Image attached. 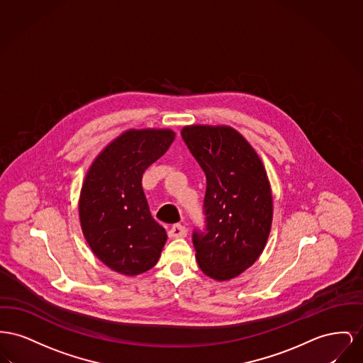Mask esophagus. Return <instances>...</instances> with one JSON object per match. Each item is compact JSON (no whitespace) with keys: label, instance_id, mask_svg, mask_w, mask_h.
I'll return each instance as SVG.
<instances>
[{"label":"esophagus","instance_id":"34e87169","mask_svg":"<svg viewBox=\"0 0 363 363\" xmlns=\"http://www.w3.org/2000/svg\"><path fill=\"white\" fill-rule=\"evenodd\" d=\"M168 235L169 238H184L187 235V228L184 225H180V224H174L171 227V229L168 230Z\"/></svg>","mask_w":363,"mask_h":363}]
</instances>
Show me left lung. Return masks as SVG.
I'll return each instance as SVG.
<instances>
[{
	"instance_id": "left-lung-1",
	"label": "left lung",
	"mask_w": 363,
	"mask_h": 363,
	"mask_svg": "<svg viewBox=\"0 0 363 363\" xmlns=\"http://www.w3.org/2000/svg\"><path fill=\"white\" fill-rule=\"evenodd\" d=\"M182 138L206 174L205 229H194L201 270L224 281L251 267L267 245L273 201L265 168L230 127L191 125Z\"/></svg>"
}]
</instances>
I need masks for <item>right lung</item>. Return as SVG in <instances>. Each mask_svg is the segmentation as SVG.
<instances>
[{"label":"right lung","mask_w":363,"mask_h":363,"mask_svg":"<svg viewBox=\"0 0 363 363\" xmlns=\"http://www.w3.org/2000/svg\"><path fill=\"white\" fill-rule=\"evenodd\" d=\"M173 139L171 130H130L96 157L84 179L79 201L83 235L115 272L136 276L160 258L167 232L152 217L142 177Z\"/></svg>","instance_id":"obj_1"}]
</instances>
